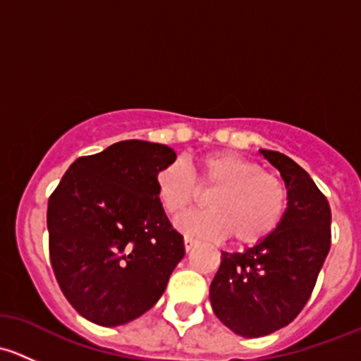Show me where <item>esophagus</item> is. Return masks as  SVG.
Masks as SVG:
<instances>
[{"mask_svg": "<svg viewBox=\"0 0 361 361\" xmlns=\"http://www.w3.org/2000/svg\"><path fill=\"white\" fill-rule=\"evenodd\" d=\"M195 246H197V241H195V239H192V238H185V250L187 251H190L192 248H195Z\"/></svg>", "mask_w": 361, "mask_h": 361, "instance_id": "34e87169", "label": "esophagus"}]
</instances>
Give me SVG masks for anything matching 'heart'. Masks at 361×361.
Here are the masks:
<instances>
[{"instance_id": "b5f03b06", "label": "heart", "mask_w": 361, "mask_h": 361, "mask_svg": "<svg viewBox=\"0 0 361 361\" xmlns=\"http://www.w3.org/2000/svg\"><path fill=\"white\" fill-rule=\"evenodd\" d=\"M197 166L201 185L216 190L207 199L211 209L178 218L181 232L201 239L232 235L235 245L253 246L279 227L288 195L278 176L234 154L206 155ZM155 187L159 201L171 214L183 213L197 197L194 174L180 160L159 171Z\"/></svg>"}]
</instances>
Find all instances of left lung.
<instances>
[{
  "label": "left lung",
  "mask_w": 361,
  "mask_h": 361,
  "mask_svg": "<svg viewBox=\"0 0 361 361\" xmlns=\"http://www.w3.org/2000/svg\"><path fill=\"white\" fill-rule=\"evenodd\" d=\"M286 187L279 227L241 253L221 251L209 286L216 318L241 337H264L290 325L304 309L330 250L329 201L307 173L279 152L260 150Z\"/></svg>",
  "instance_id": "8db88e82"
}]
</instances>
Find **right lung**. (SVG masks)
Here are the masks:
<instances>
[{
  "label": "right lung",
  "mask_w": 361,
  "mask_h": 361,
  "mask_svg": "<svg viewBox=\"0 0 361 361\" xmlns=\"http://www.w3.org/2000/svg\"><path fill=\"white\" fill-rule=\"evenodd\" d=\"M176 160L166 145L129 140L69 166L49 199L54 274L78 314L118 326L154 307L185 255L155 178Z\"/></svg>",
  "instance_id": "obj_1"
}]
</instances>
